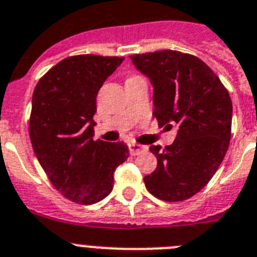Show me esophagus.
I'll use <instances>...</instances> for the list:
<instances>
[{"label": "esophagus", "mask_w": 257, "mask_h": 257, "mask_svg": "<svg viewBox=\"0 0 257 257\" xmlns=\"http://www.w3.org/2000/svg\"><path fill=\"white\" fill-rule=\"evenodd\" d=\"M128 151H130L131 155H139L142 152L147 151V147L146 146H142V144H138V143H128Z\"/></svg>", "instance_id": "obj_1"}]
</instances>
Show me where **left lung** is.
<instances>
[{
	"label": "left lung",
	"mask_w": 257,
	"mask_h": 257,
	"mask_svg": "<svg viewBox=\"0 0 257 257\" xmlns=\"http://www.w3.org/2000/svg\"><path fill=\"white\" fill-rule=\"evenodd\" d=\"M154 85V116L160 126L177 124L172 146H151L158 167L144 177L152 196L185 201L211 180L227 152L232 103L213 69L194 55L163 50L131 55Z\"/></svg>",
	"instance_id": "8db88e82"
}]
</instances>
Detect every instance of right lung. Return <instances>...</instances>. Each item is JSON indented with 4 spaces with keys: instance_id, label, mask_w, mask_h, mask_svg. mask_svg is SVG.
<instances>
[{
    "instance_id": "right-lung-1",
    "label": "right lung",
    "mask_w": 257,
    "mask_h": 257,
    "mask_svg": "<svg viewBox=\"0 0 257 257\" xmlns=\"http://www.w3.org/2000/svg\"><path fill=\"white\" fill-rule=\"evenodd\" d=\"M123 60L65 57L34 89L29 120L34 152L55 189L72 202L93 205L109 196L116 167L128 158L123 142L93 141L98 90Z\"/></svg>"
}]
</instances>
